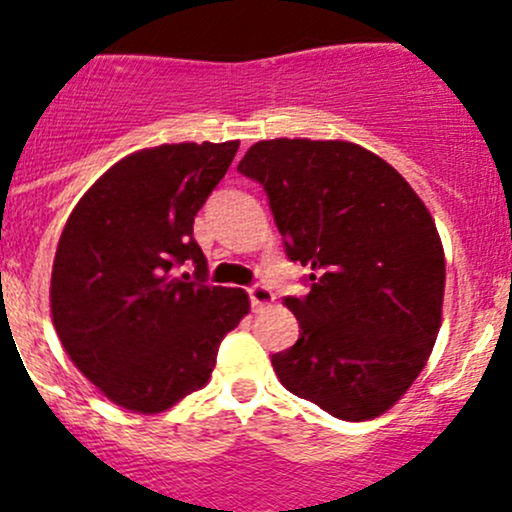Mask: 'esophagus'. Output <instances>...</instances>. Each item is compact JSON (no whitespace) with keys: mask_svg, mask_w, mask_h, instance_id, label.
<instances>
[{"mask_svg":"<svg viewBox=\"0 0 512 512\" xmlns=\"http://www.w3.org/2000/svg\"><path fill=\"white\" fill-rule=\"evenodd\" d=\"M247 294H250V304L255 311H262L274 301L272 289L265 284H252V287H247Z\"/></svg>","mask_w":512,"mask_h":512,"instance_id":"obj_1","label":"esophagus"}]
</instances>
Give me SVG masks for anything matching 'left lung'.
<instances>
[{"label":"left lung","instance_id":"obj_1","mask_svg":"<svg viewBox=\"0 0 512 512\" xmlns=\"http://www.w3.org/2000/svg\"><path fill=\"white\" fill-rule=\"evenodd\" d=\"M238 171L265 188L284 252L311 272V292L284 299L299 341L272 355L279 383L346 422L390 410L441 326L446 265L427 206L351 142L267 139Z\"/></svg>","mask_w":512,"mask_h":512}]
</instances>
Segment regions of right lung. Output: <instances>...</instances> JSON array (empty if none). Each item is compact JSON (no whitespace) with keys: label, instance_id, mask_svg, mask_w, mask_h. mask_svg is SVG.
Returning a JSON list of instances; mask_svg holds the SVG:
<instances>
[{"label":"right lung","instance_id":"add662e5","mask_svg":"<svg viewBox=\"0 0 512 512\" xmlns=\"http://www.w3.org/2000/svg\"><path fill=\"white\" fill-rule=\"evenodd\" d=\"M240 142H184L117 161L73 208L51 274V314L75 368L107 400L154 414L201 390L220 341L250 311L208 284L193 218Z\"/></svg>","mask_w":512,"mask_h":512}]
</instances>
